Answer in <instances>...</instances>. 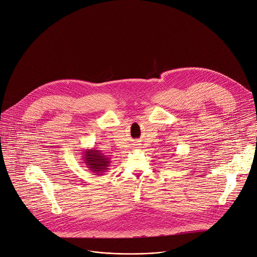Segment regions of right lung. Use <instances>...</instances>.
I'll return each instance as SVG.
<instances>
[{
	"mask_svg": "<svg viewBox=\"0 0 257 257\" xmlns=\"http://www.w3.org/2000/svg\"><path fill=\"white\" fill-rule=\"evenodd\" d=\"M82 163L90 170V172L95 173L94 175H103L110 166V159L106 155L102 154L101 151L96 149H86L82 153Z\"/></svg>",
	"mask_w": 257,
	"mask_h": 257,
	"instance_id": "obj_1",
	"label": "right lung"
}]
</instances>
